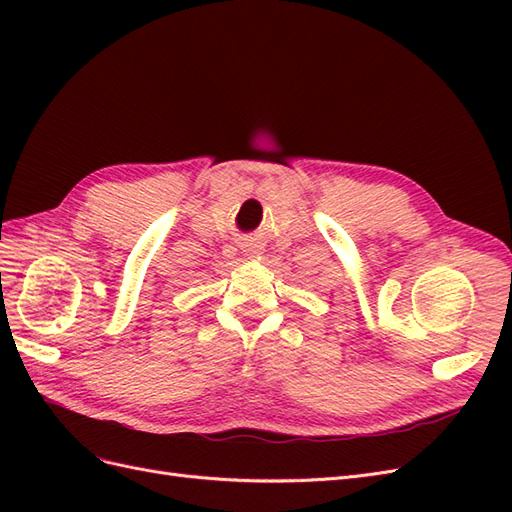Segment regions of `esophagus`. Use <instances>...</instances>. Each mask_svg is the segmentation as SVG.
<instances>
[{"mask_svg":"<svg viewBox=\"0 0 512 512\" xmlns=\"http://www.w3.org/2000/svg\"><path fill=\"white\" fill-rule=\"evenodd\" d=\"M243 252L247 254V256H256L258 252H260V245L254 241V239H247V241H243Z\"/></svg>","mask_w":512,"mask_h":512,"instance_id":"34e87169","label":"esophagus"}]
</instances>
